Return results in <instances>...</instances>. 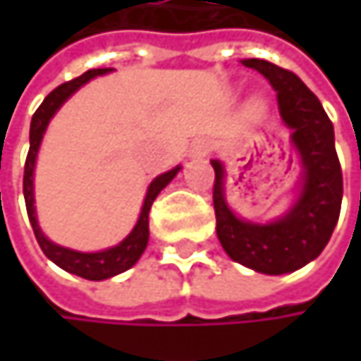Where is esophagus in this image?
Returning a JSON list of instances; mask_svg holds the SVG:
<instances>
[{
    "instance_id": "obj_1",
    "label": "esophagus",
    "mask_w": 361,
    "mask_h": 361,
    "mask_svg": "<svg viewBox=\"0 0 361 361\" xmlns=\"http://www.w3.org/2000/svg\"><path fill=\"white\" fill-rule=\"evenodd\" d=\"M211 150H213V142L207 140V137H202V140H196V142H194L190 154H192L194 159H202V157L211 154Z\"/></svg>"
}]
</instances>
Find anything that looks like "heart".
<instances>
[{"mask_svg":"<svg viewBox=\"0 0 361 361\" xmlns=\"http://www.w3.org/2000/svg\"><path fill=\"white\" fill-rule=\"evenodd\" d=\"M252 110H255V112H263V110H265L263 100H255V102H252Z\"/></svg>","mask_w":361,"mask_h":361,"instance_id":"1","label":"heart"}]
</instances>
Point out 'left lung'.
Returning a JSON list of instances; mask_svg holds the SVG:
<instances>
[{"mask_svg":"<svg viewBox=\"0 0 361 361\" xmlns=\"http://www.w3.org/2000/svg\"><path fill=\"white\" fill-rule=\"evenodd\" d=\"M261 73L276 92L282 123L301 159V180L288 211L274 221L238 217L226 200V167L213 159V207L217 238L232 261L267 276L290 274L314 261L328 245L338 221L343 173L334 150V129L312 90L290 71L267 60H240Z\"/></svg>","mask_w":361,"mask_h":361,"instance_id":"obj_1","label":"left lung"}]
</instances>
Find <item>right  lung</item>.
Segmentation results:
<instances>
[{
  "mask_svg": "<svg viewBox=\"0 0 361 361\" xmlns=\"http://www.w3.org/2000/svg\"><path fill=\"white\" fill-rule=\"evenodd\" d=\"M110 71L112 68H94V71H87L81 77H77L73 81H66V83L58 85L51 94H47V98L41 102V106L35 110V114L31 118V133H29L31 148H29V154H27L25 180H23V192H25L29 221L33 226V232H35V238L37 243H39V247H41V251L45 252V257L51 259L58 267H62L64 271L75 274V276H81L85 280H106V278H112L116 274L127 271L129 267H133L137 263V259L142 257V252L146 251V247H148V236H150V230H148V213H150V207H152L154 198L159 196V192L169 181L173 180L181 169V165H178V167H173V169L157 176L154 180L150 181V185L146 190V198H144L142 211H140V217H137V224L133 226V230L116 247H110V249L96 252L75 251V249H68V247H62V245L51 243L41 232V226L37 221L35 209V165L37 154H39V148H41V140L45 135V129H47L49 121L54 118V114L62 109V104L77 90H81L92 79H96L100 75H106Z\"/></svg>",
  "mask_w": 361,
  "mask_h": 361,
  "instance_id": "1",
  "label": "right lung"
}]
</instances>
